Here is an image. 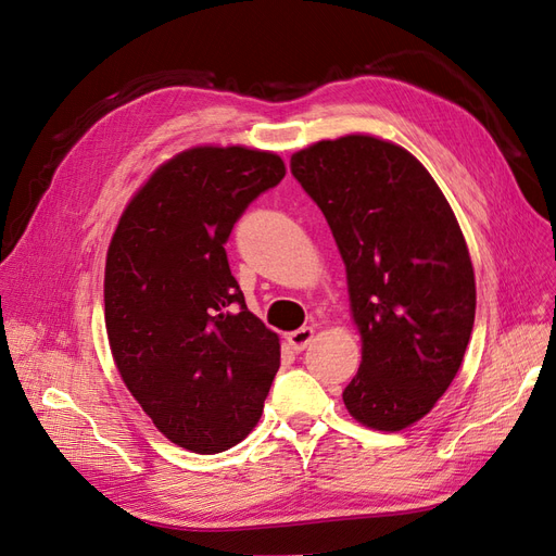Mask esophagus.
Returning a JSON list of instances; mask_svg holds the SVG:
<instances>
[{"mask_svg": "<svg viewBox=\"0 0 556 556\" xmlns=\"http://www.w3.org/2000/svg\"><path fill=\"white\" fill-rule=\"evenodd\" d=\"M312 337H314V328H300V330H295V332L286 337V342H289L291 351L300 353V351L307 349V344L312 342Z\"/></svg>", "mask_w": 556, "mask_h": 556, "instance_id": "esophagus-1", "label": "esophagus"}]
</instances>
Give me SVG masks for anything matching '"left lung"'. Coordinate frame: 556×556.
Masks as SVG:
<instances>
[{"label":"left lung","mask_w":556,"mask_h":556,"mask_svg":"<svg viewBox=\"0 0 556 556\" xmlns=\"http://www.w3.org/2000/svg\"><path fill=\"white\" fill-rule=\"evenodd\" d=\"M346 265L363 363L349 414L400 432L453 383L471 339L476 279L445 195L420 161L374 136L320 140L291 156Z\"/></svg>","instance_id":"8db88e82"}]
</instances>
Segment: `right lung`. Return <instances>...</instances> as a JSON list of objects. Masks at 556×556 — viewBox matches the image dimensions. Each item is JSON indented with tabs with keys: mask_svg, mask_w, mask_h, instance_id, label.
Listing matches in <instances>:
<instances>
[{
	"mask_svg": "<svg viewBox=\"0 0 556 556\" xmlns=\"http://www.w3.org/2000/svg\"><path fill=\"white\" fill-rule=\"evenodd\" d=\"M273 152L193 148L159 166L105 256V332L131 395L166 439L214 455L256 427L279 337L247 309L224 244L281 182Z\"/></svg>",
	"mask_w": 556,
	"mask_h": 556,
	"instance_id": "1",
	"label": "right lung"
}]
</instances>
